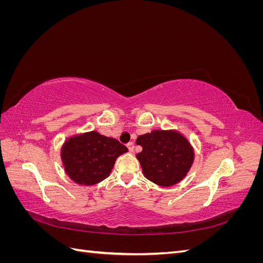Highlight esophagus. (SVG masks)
<instances>
[{
  "label": "esophagus",
  "instance_id": "esophagus-1",
  "mask_svg": "<svg viewBox=\"0 0 263 263\" xmlns=\"http://www.w3.org/2000/svg\"><path fill=\"white\" fill-rule=\"evenodd\" d=\"M126 146H127V148H128V150L130 151V153H133V151H134V147H135L133 142H128V144H127Z\"/></svg>",
  "mask_w": 263,
  "mask_h": 263
}]
</instances>
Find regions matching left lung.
Segmentation results:
<instances>
[{
	"instance_id": "obj_1",
	"label": "left lung",
	"mask_w": 263,
	"mask_h": 263,
	"mask_svg": "<svg viewBox=\"0 0 263 263\" xmlns=\"http://www.w3.org/2000/svg\"><path fill=\"white\" fill-rule=\"evenodd\" d=\"M142 151L136 155L145 178L160 186H172L185 178L194 160L189 140L177 130H153L138 136Z\"/></svg>"
}]
</instances>
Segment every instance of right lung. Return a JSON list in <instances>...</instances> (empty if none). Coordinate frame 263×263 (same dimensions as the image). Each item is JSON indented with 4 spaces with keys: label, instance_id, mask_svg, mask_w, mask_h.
Listing matches in <instances>:
<instances>
[{
    "label": "right lung",
    "instance_id": "add662e5",
    "mask_svg": "<svg viewBox=\"0 0 263 263\" xmlns=\"http://www.w3.org/2000/svg\"><path fill=\"white\" fill-rule=\"evenodd\" d=\"M127 151L118 140L93 130L67 139L61 148V160L71 180L94 185L109 176L116 159Z\"/></svg>",
    "mask_w": 263,
    "mask_h": 263
}]
</instances>
